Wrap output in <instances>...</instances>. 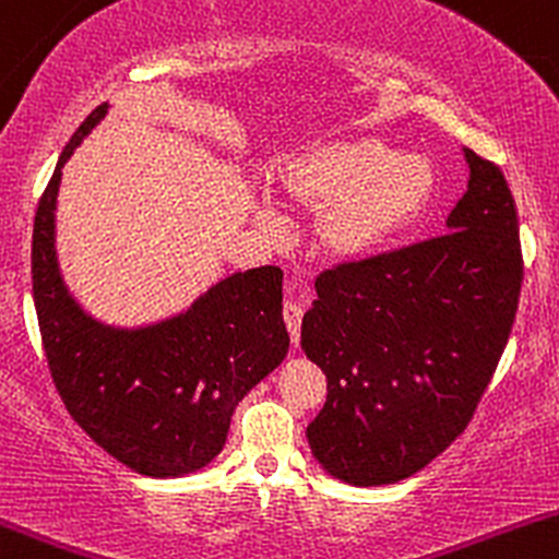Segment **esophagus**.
Segmentation results:
<instances>
[{
	"mask_svg": "<svg viewBox=\"0 0 559 559\" xmlns=\"http://www.w3.org/2000/svg\"><path fill=\"white\" fill-rule=\"evenodd\" d=\"M282 318H285L287 333H290L293 344L298 347V336H301V318H304V309L301 304H296L293 298H287L285 307H282Z\"/></svg>",
	"mask_w": 559,
	"mask_h": 559,
	"instance_id": "esophagus-1",
	"label": "esophagus"
}]
</instances>
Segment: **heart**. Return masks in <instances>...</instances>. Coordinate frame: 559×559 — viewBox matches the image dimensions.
Instances as JSON below:
<instances>
[{"label":"heart","instance_id":"obj_1","mask_svg":"<svg viewBox=\"0 0 559 559\" xmlns=\"http://www.w3.org/2000/svg\"><path fill=\"white\" fill-rule=\"evenodd\" d=\"M277 191L287 204L320 212L314 239L336 261H358L406 231L430 206L436 171L425 155L379 140H333L282 160Z\"/></svg>","mask_w":559,"mask_h":559}]
</instances>
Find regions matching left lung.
Listing matches in <instances>:
<instances>
[{
  "label": "left lung",
  "instance_id": "left-lung-1",
  "mask_svg": "<svg viewBox=\"0 0 559 559\" xmlns=\"http://www.w3.org/2000/svg\"><path fill=\"white\" fill-rule=\"evenodd\" d=\"M468 191L447 234L322 272L301 349L328 379L314 460L355 487L395 485L465 430L514 325L516 206L492 160L465 147Z\"/></svg>",
  "mask_w": 559,
  "mask_h": 559
}]
</instances>
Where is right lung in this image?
Segmentation results:
<instances>
[{"mask_svg": "<svg viewBox=\"0 0 559 559\" xmlns=\"http://www.w3.org/2000/svg\"><path fill=\"white\" fill-rule=\"evenodd\" d=\"M99 105L67 142L34 215L32 290L50 377L74 423L131 471L186 476L217 457L234 408L285 360L282 269L234 272L169 320L115 328L91 318L61 277L56 195Z\"/></svg>", "mask_w": 559, "mask_h": 559, "instance_id": "add662e5", "label": "right lung"}]
</instances>
